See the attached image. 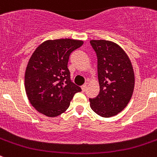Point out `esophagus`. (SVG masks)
<instances>
[{"instance_id": "esophagus-1", "label": "esophagus", "mask_w": 157, "mask_h": 157, "mask_svg": "<svg viewBox=\"0 0 157 157\" xmlns=\"http://www.w3.org/2000/svg\"><path fill=\"white\" fill-rule=\"evenodd\" d=\"M86 89H87V85H86V84L82 86V90L83 92H85V91L86 90Z\"/></svg>"}]
</instances>
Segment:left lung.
<instances>
[{
    "label": "left lung",
    "instance_id": "obj_1",
    "mask_svg": "<svg viewBox=\"0 0 157 157\" xmlns=\"http://www.w3.org/2000/svg\"><path fill=\"white\" fill-rule=\"evenodd\" d=\"M90 45L98 56L100 92L90 98V108L102 117L117 115L125 109L132 97L134 73L123 48L112 41L92 40Z\"/></svg>",
    "mask_w": 157,
    "mask_h": 157
}]
</instances>
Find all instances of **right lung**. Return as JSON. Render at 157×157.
<instances>
[{"label": "right lung", "mask_w": 157, "mask_h": 157, "mask_svg": "<svg viewBox=\"0 0 157 157\" xmlns=\"http://www.w3.org/2000/svg\"><path fill=\"white\" fill-rule=\"evenodd\" d=\"M78 40H48L35 49L25 72V90L32 106L48 117L68 109L75 94L82 91L71 80L70 54L82 45Z\"/></svg>", "instance_id": "right-lung-1"}]
</instances>
